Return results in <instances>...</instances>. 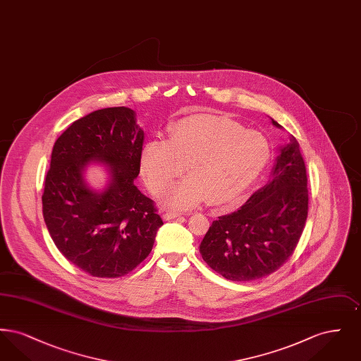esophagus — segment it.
<instances>
[{
	"instance_id": "obj_1",
	"label": "esophagus",
	"mask_w": 361,
	"mask_h": 361,
	"mask_svg": "<svg viewBox=\"0 0 361 361\" xmlns=\"http://www.w3.org/2000/svg\"><path fill=\"white\" fill-rule=\"evenodd\" d=\"M180 216H181V214L174 212V211H165V212L162 214V219H164V221H172V219L180 218Z\"/></svg>"
}]
</instances>
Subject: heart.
<instances>
[{
    "instance_id": "b5f03b06",
    "label": "heart",
    "mask_w": 361,
    "mask_h": 361,
    "mask_svg": "<svg viewBox=\"0 0 361 361\" xmlns=\"http://www.w3.org/2000/svg\"><path fill=\"white\" fill-rule=\"evenodd\" d=\"M171 137L142 149V171L149 188L162 195L184 172L189 176L168 193V203L185 209L207 199L212 206L237 200L262 173L271 154L261 133L212 115H193L174 123Z\"/></svg>"
}]
</instances>
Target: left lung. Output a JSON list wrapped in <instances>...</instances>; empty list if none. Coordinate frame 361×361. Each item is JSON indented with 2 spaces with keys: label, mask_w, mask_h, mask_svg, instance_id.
Masks as SVG:
<instances>
[{
  "label": "left lung",
  "mask_w": 361,
  "mask_h": 361,
  "mask_svg": "<svg viewBox=\"0 0 361 361\" xmlns=\"http://www.w3.org/2000/svg\"><path fill=\"white\" fill-rule=\"evenodd\" d=\"M307 209L306 166L299 143L291 135L280 150L269 183L238 211L212 222L200 243V255L211 269L231 281L271 275L293 255Z\"/></svg>",
  "instance_id": "8db88e82"
}]
</instances>
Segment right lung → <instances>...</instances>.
<instances>
[{
	"label": "right lung",
	"instance_id": "1",
	"mask_svg": "<svg viewBox=\"0 0 361 361\" xmlns=\"http://www.w3.org/2000/svg\"><path fill=\"white\" fill-rule=\"evenodd\" d=\"M143 130L126 106L94 111L56 139L42 195L43 218L63 257L94 277L134 271L164 224L154 202L134 180L140 169ZM102 160L111 172L103 192L85 187L82 172Z\"/></svg>",
	"mask_w": 361,
	"mask_h": 361
}]
</instances>
